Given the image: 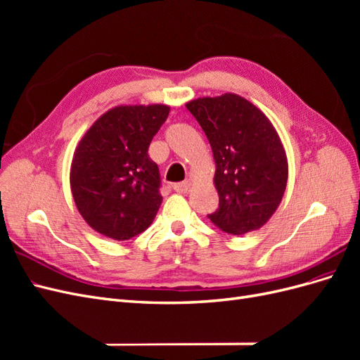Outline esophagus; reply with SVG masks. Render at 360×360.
<instances>
[{
	"instance_id": "esophagus-1",
	"label": "esophagus",
	"mask_w": 360,
	"mask_h": 360,
	"mask_svg": "<svg viewBox=\"0 0 360 360\" xmlns=\"http://www.w3.org/2000/svg\"><path fill=\"white\" fill-rule=\"evenodd\" d=\"M189 188H191V181H180L172 186V189L179 193H186L189 191Z\"/></svg>"
}]
</instances>
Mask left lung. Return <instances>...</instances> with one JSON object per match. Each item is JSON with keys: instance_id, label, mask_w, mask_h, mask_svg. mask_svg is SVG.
I'll return each instance as SVG.
<instances>
[{"instance_id": "1", "label": "left lung", "mask_w": 360, "mask_h": 360, "mask_svg": "<svg viewBox=\"0 0 360 360\" xmlns=\"http://www.w3.org/2000/svg\"><path fill=\"white\" fill-rule=\"evenodd\" d=\"M186 108L213 151L219 209L209 219L234 236L258 230L276 212L288 180L285 148L275 126L234 93L198 97Z\"/></svg>"}]
</instances>
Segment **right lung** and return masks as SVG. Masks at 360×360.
<instances>
[{"label":"right lung","instance_id":"add662e5","mask_svg":"<svg viewBox=\"0 0 360 360\" xmlns=\"http://www.w3.org/2000/svg\"><path fill=\"white\" fill-rule=\"evenodd\" d=\"M169 106L118 105L102 114L75 148L70 189L94 231L129 240L153 222L162 204L160 176L148 146Z\"/></svg>","mask_w":360,"mask_h":360}]
</instances>
